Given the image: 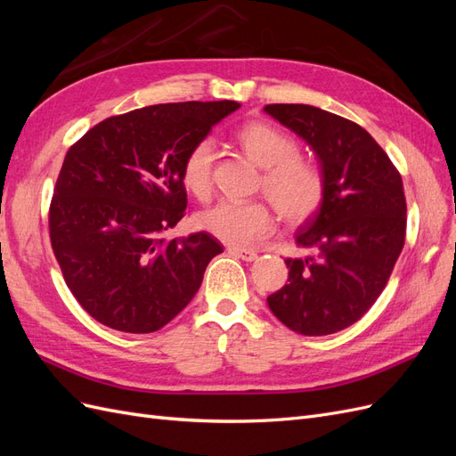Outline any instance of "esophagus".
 Wrapping results in <instances>:
<instances>
[{
  "mask_svg": "<svg viewBox=\"0 0 456 456\" xmlns=\"http://www.w3.org/2000/svg\"><path fill=\"white\" fill-rule=\"evenodd\" d=\"M228 253H230L232 256H236V258L245 260V262H253V260H256V258H258V255H256L255 251H249V249H240V247H228Z\"/></svg>",
  "mask_w": 456,
  "mask_h": 456,
  "instance_id": "1",
  "label": "esophagus"
}]
</instances>
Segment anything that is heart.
I'll list each match as a JSON object with an SVG mask.
<instances>
[{
	"mask_svg": "<svg viewBox=\"0 0 456 456\" xmlns=\"http://www.w3.org/2000/svg\"><path fill=\"white\" fill-rule=\"evenodd\" d=\"M243 154L262 169L260 186L287 223H305L323 201V176L315 165L298 156L291 134L268 121H249L238 129ZM215 144L201 139L188 150L181 181L191 196L207 200L213 190ZM201 230L230 245H249L272 228V211L265 201H220L196 216Z\"/></svg>",
	"mask_w": 456,
	"mask_h": 456,
	"instance_id": "1",
	"label": "heart"
}]
</instances>
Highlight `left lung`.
I'll use <instances>...</instances> for the list:
<instances>
[{
    "mask_svg": "<svg viewBox=\"0 0 456 456\" xmlns=\"http://www.w3.org/2000/svg\"><path fill=\"white\" fill-rule=\"evenodd\" d=\"M265 112L305 141L320 163L323 201L297 232L306 258H287V283L268 297L278 320L306 337L333 335L375 305L403 249L402 175L357 123L308 104Z\"/></svg>",
    "mask_w": 456,
    "mask_h": 456,
    "instance_id": "obj_1",
    "label": "left lung"
}]
</instances>
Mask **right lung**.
Returning a JSON list of instances; mask_svg holds the SVG:
<instances>
[{"label":"right lung","instance_id":"right-lung-1","mask_svg":"<svg viewBox=\"0 0 456 456\" xmlns=\"http://www.w3.org/2000/svg\"><path fill=\"white\" fill-rule=\"evenodd\" d=\"M240 102H173L112 116L68 150L49 209L64 281L96 322L154 333L186 308L223 245L198 232L167 241L184 216L188 150Z\"/></svg>","mask_w":456,"mask_h":456}]
</instances>
